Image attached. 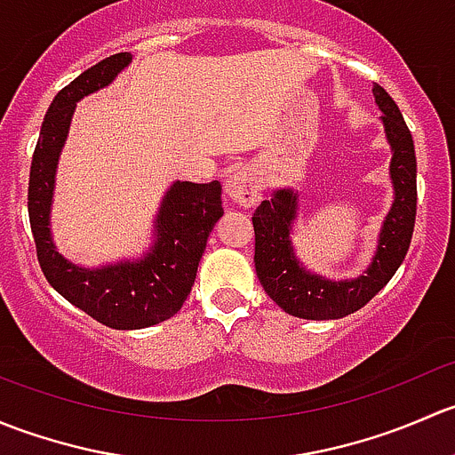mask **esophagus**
Here are the masks:
<instances>
[{
    "label": "esophagus",
    "mask_w": 455,
    "mask_h": 455,
    "mask_svg": "<svg viewBox=\"0 0 455 455\" xmlns=\"http://www.w3.org/2000/svg\"><path fill=\"white\" fill-rule=\"evenodd\" d=\"M224 191L235 204L255 206L261 200V182L251 169L237 167L233 169L224 182Z\"/></svg>",
    "instance_id": "1"
}]
</instances>
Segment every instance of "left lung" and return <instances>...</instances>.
Instances as JSON below:
<instances>
[{
    "instance_id": "obj_1",
    "label": "left lung",
    "mask_w": 455,
    "mask_h": 455,
    "mask_svg": "<svg viewBox=\"0 0 455 455\" xmlns=\"http://www.w3.org/2000/svg\"><path fill=\"white\" fill-rule=\"evenodd\" d=\"M380 108L392 163L389 178L394 202L379 235V246L371 264L356 279L319 277L297 259L291 231L297 218V194L277 189L253 213L255 228V270L270 299L283 313L301 319H341L356 313L394 277L410 251L416 222V151L401 109L379 84L371 87Z\"/></svg>"
}]
</instances>
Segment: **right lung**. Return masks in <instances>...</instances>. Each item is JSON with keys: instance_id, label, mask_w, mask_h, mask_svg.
Wrapping results in <instances>:
<instances>
[{"instance_id": "obj_1", "label": "right lung", "mask_w": 455, "mask_h": 455, "mask_svg": "<svg viewBox=\"0 0 455 455\" xmlns=\"http://www.w3.org/2000/svg\"><path fill=\"white\" fill-rule=\"evenodd\" d=\"M132 61L130 52L103 59L63 87L45 112L30 164L28 215L36 259L50 286L99 323L140 330L167 321L185 304L200 257L215 222L222 218V185L173 182L156 215V240L136 261L84 268L57 251L50 235L54 173L76 103L109 85Z\"/></svg>"}]
</instances>
